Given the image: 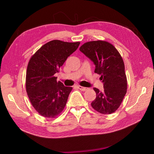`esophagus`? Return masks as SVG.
<instances>
[{"instance_id": "1", "label": "esophagus", "mask_w": 154, "mask_h": 154, "mask_svg": "<svg viewBox=\"0 0 154 154\" xmlns=\"http://www.w3.org/2000/svg\"><path fill=\"white\" fill-rule=\"evenodd\" d=\"M77 87H78V89H79L81 91H85L86 90H87V88L82 87V86H80V85H78Z\"/></svg>"}]
</instances>
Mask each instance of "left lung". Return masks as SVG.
Instances as JSON below:
<instances>
[{
    "instance_id": "8db88e82",
    "label": "left lung",
    "mask_w": 154,
    "mask_h": 154,
    "mask_svg": "<svg viewBox=\"0 0 154 154\" xmlns=\"http://www.w3.org/2000/svg\"><path fill=\"white\" fill-rule=\"evenodd\" d=\"M79 50L93 62L94 73L101 75L103 83V91L94 88L97 97L91 106L101 114L114 112L127 91L124 63L120 54L113 45L102 40L86 42Z\"/></svg>"
}]
</instances>
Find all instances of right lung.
<instances>
[{
  "mask_svg": "<svg viewBox=\"0 0 154 154\" xmlns=\"http://www.w3.org/2000/svg\"><path fill=\"white\" fill-rule=\"evenodd\" d=\"M79 44L52 40L42 45L29 61L26 89L32 106L42 116L55 118L64 109L72 87L57 82L55 74Z\"/></svg>",
  "mask_w": 154,
  "mask_h": 154,
  "instance_id": "obj_1",
  "label": "right lung"
}]
</instances>
